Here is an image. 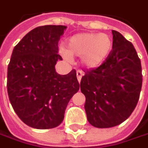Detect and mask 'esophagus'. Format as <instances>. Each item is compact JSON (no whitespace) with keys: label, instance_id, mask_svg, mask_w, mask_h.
<instances>
[{"label":"esophagus","instance_id":"obj_1","mask_svg":"<svg viewBox=\"0 0 148 148\" xmlns=\"http://www.w3.org/2000/svg\"><path fill=\"white\" fill-rule=\"evenodd\" d=\"M76 74H77V79H78V80H79V82L81 80V78H82L83 74H84V73H83L82 70H80V69H79V70H77V72H76Z\"/></svg>","mask_w":148,"mask_h":148}]
</instances>
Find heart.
Instances as JSON below:
<instances>
[{
  "instance_id": "1",
  "label": "heart",
  "mask_w": 148,
  "mask_h": 148,
  "mask_svg": "<svg viewBox=\"0 0 148 148\" xmlns=\"http://www.w3.org/2000/svg\"><path fill=\"white\" fill-rule=\"evenodd\" d=\"M112 45V39L107 34L80 33L69 39L64 54L68 58L81 57L85 67L96 68L108 58Z\"/></svg>"
}]
</instances>
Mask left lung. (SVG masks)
<instances>
[{"instance_id":"1","label":"left lung","mask_w":148,"mask_h":148,"mask_svg":"<svg viewBox=\"0 0 148 148\" xmlns=\"http://www.w3.org/2000/svg\"><path fill=\"white\" fill-rule=\"evenodd\" d=\"M112 49L98 68L84 71L80 90L88 121L98 128L118 126L136 108L143 84L141 60L132 43L112 30Z\"/></svg>"}]
</instances>
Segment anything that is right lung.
I'll use <instances>...</instances> for the list:
<instances>
[{"label": "right lung", "instance_id": "1", "mask_svg": "<svg viewBox=\"0 0 148 148\" xmlns=\"http://www.w3.org/2000/svg\"><path fill=\"white\" fill-rule=\"evenodd\" d=\"M67 28L47 25L29 32L14 48L7 69V93L18 117L36 129L59 126L70 99L79 90L76 70H55L58 41Z\"/></svg>", "mask_w": 148, "mask_h": 148}]
</instances>
